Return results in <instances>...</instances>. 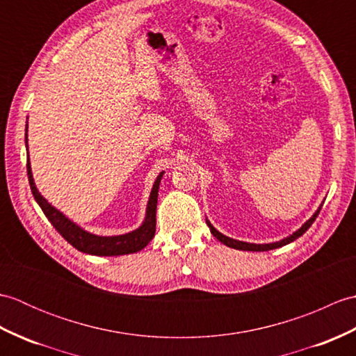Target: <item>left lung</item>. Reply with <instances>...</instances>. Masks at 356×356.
<instances>
[{
    "label": "left lung",
    "instance_id": "8db88e82",
    "mask_svg": "<svg viewBox=\"0 0 356 356\" xmlns=\"http://www.w3.org/2000/svg\"><path fill=\"white\" fill-rule=\"evenodd\" d=\"M321 207L323 205H320V208L315 211L314 213V216L309 218V220L301 226V228L298 229V231H295L292 236H289V237H286V238H283V240H280V241H275V243H264V245H255V243H246V241H240V240H234V238H229V237H226V236H223L222 232H218L213 225H211L208 220H207V225L209 226V229H211V234H213V236L218 240V241H222L223 245H226V246H229V248H234V249H238V251H269V249H275V248H282V246H284V245H287V243H291V241H293V240H297L298 237H301L303 236V234L311 228V225L315 222V218L318 217V214H320V211H321Z\"/></svg>",
    "mask_w": 356,
    "mask_h": 356
}]
</instances>
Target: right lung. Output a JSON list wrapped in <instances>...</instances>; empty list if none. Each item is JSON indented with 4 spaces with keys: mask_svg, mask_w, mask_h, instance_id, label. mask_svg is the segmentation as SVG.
Masks as SVG:
<instances>
[{
    "mask_svg": "<svg viewBox=\"0 0 356 356\" xmlns=\"http://www.w3.org/2000/svg\"><path fill=\"white\" fill-rule=\"evenodd\" d=\"M26 147H27V176H29V184L32 188V194L36 200L38 205L41 207L42 213L45 217L49 218V222L53 225L61 236L69 241V243L76 248L78 251L92 254V255H101V257H110V255H125V254H133L138 252L140 249L145 248L151 238L154 237L156 232V207H157V195H159V185H161V179L163 176L162 171L159 174L156 182L153 185V190H151L148 205H147V214L145 220L139 226L138 229L131 232L122 234V236H111V237H104V236H96V234L88 232L82 229L81 226L69 220L61 211H58L55 207H51L50 203L45 200L40 191L36 190L35 180L32 176V168H30V161H29V145H27V128H26Z\"/></svg>",
    "mask_w": 356,
    "mask_h": 356,
    "instance_id": "1",
    "label": "right lung"
}]
</instances>
